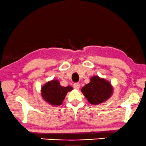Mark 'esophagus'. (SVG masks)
I'll list each match as a JSON object with an SVG mask.
<instances>
[{"label": "esophagus", "instance_id": "34e87169", "mask_svg": "<svg viewBox=\"0 0 146 146\" xmlns=\"http://www.w3.org/2000/svg\"><path fill=\"white\" fill-rule=\"evenodd\" d=\"M80 86V84L79 83V82H75V83L73 84L74 88L75 89H79Z\"/></svg>", "mask_w": 146, "mask_h": 146}]
</instances>
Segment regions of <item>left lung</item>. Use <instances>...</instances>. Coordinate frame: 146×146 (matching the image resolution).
Listing matches in <instances>:
<instances>
[{
    "instance_id": "obj_1",
    "label": "left lung",
    "mask_w": 146,
    "mask_h": 146,
    "mask_svg": "<svg viewBox=\"0 0 146 146\" xmlns=\"http://www.w3.org/2000/svg\"><path fill=\"white\" fill-rule=\"evenodd\" d=\"M87 100L93 105L102 104L111 96L113 89L107 80L98 77H92L90 82L81 89Z\"/></svg>"
}]
</instances>
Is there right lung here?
<instances>
[{
  "label": "right lung",
  "instance_id": "right-lung-1",
  "mask_svg": "<svg viewBox=\"0 0 146 146\" xmlns=\"http://www.w3.org/2000/svg\"><path fill=\"white\" fill-rule=\"evenodd\" d=\"M73 90L70 86H62L58 80H52L42 86L41 92L45 101L52 106H60L62 104L67 93Z\"/></svg>",
  "mask_w": 146,
  "mask_h": 146
}]
</instances>
